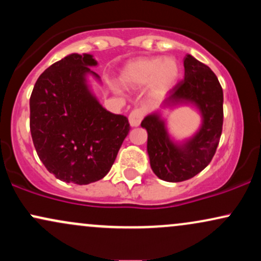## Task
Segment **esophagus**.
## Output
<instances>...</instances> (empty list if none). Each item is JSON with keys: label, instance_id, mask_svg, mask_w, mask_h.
I'll list each match as a JSON object with an SVG mask.
<instances>
[{"label": "esophagus", "instance_id": "obj_1", "mask_svg": "<svg viewBox=\"0 0 261 261\" xmlns=\"http://www.w3.org/2000/svg\"><path fill=\"white\" fill-rule=\"evenodd\" d=\"M146 115V108H135L133 112L128 115V121H130L131 126H139L142 121V119Z\"/></svg>", "mask_w": 261, "mask_h": 261}]
</instances>
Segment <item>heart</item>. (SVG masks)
Returning <instances> with one entry per match:
<instances>
[{
  "label": "heart",
  "instance_id": "b5f03b06",
  "mask_svg": "<svg viewBox=\"0 0 261 261\" xmlns=\"http://www.w3.org/2000/svg\"><path fill=\"white\" fill-rule=\"evenodd\" d=\"M179 68L173 59L139 58L121 70V81L127 86H143L152 81L155 89H167L175 82Z\"/></svg>",
  "mask_w": 261,
  "mask_h": 261
}]
</instances>
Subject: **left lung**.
<instances>
[{
	"mask_svg": "<svg viewBox=\"0 0 261 261\" xmlns=\"http://www.w3.org/2000/svg\"><path fill=\"white\" fill-rule=\"evenodd\" d=\"M184 80L170 89L166 106L193 103L201 112L202 126L182 145L170 141L158 114L146 116L141 126L147 130V152L153 173L162 180L179 182L199 174L214 158L222 134L223 91L216 74L191 55L184 59Z\"/></svg>",
	"mask_w": 261,
	"mask_h": 261,
	"instance_id": "obj_1",
	"label": "left lung"
}]
</instances>
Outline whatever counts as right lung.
I'll return each mask as SVG.
<instances>
[{
  "label": "right lung",
  "instance_id": "obj_1",
  "mask_svg": "<svg viewBox=\"0 0 261 261\" xmlns=\"http://www.w3.org/2000/svg\"><path fill=\"white\" fill-rule=\"evenodd\" d=\"M89 54H71L47 67L33 88L31 134L45 168L79 185L100 180L112 168L130 131L126 116L108 112L86 83Z\"/></svg>",
  "mask_w": 261,
  "mask_h": 261
}]
</instances>
